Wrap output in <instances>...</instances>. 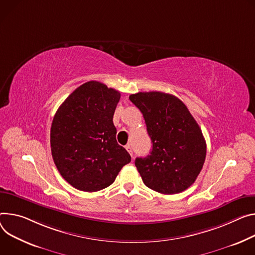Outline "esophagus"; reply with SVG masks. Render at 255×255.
Returning a JSON list of instances; mask_svg holds the SVG:
<instances>
[{
    "label": "esophagus",
    "mask_w": 255,
    "mask_h": 255,
    "mask_svg": "<svg viewBox=\"0 0 255 255\" xmlns=\"http://www.w3.org/2000/svg\"><path fill=\"white\" fill-rule=\"evenodd\" d=\"M125 147H126L127 151L130 153V155L133 157V150H132V147H131V145H130V144H127Z\"/></svg>",
    "instance_id": "obj_1"
}]
</instances>
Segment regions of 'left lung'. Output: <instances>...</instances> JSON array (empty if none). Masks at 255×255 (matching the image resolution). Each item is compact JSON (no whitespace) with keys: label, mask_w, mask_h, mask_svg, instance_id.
<instances>
[{"label":"left lung","mask_w":255,"mask_h":255,"mask_svg":"<svg viewBox=\"0 0 255 255\" xmlns=\"http://www.w3.org/2000/svg\"><path fill=\"white\" fill-rule=\"evenodd\" d=\"M129 100L140 110L152 149L136 157L146 186L161 194L186 190L199 175L206 155L201 129L182 101L160 91L138 92Z\"/></svg>","instance_id":"left-lung-1"}]
</instances>
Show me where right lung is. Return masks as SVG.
Returning a JSON list of instances; mask_svg holds the SVG:
<instances>
[{"mask_svg":"<svg viewBox=\"0 0 255 255\" xmlns=\"http://www.w3.org/2000/svg\"><path fill=\"white\" fill-rule=\"evenodd\" d=\"M120 92L99 81H88L58 109L51 127V149L62 177L78 190L107 188L131 161L118 144L113 123Z\"/></svg>","mask_w":255,"mask_h":255,"instance_id":"add662e5","label":"right lung"}]
</instances>
